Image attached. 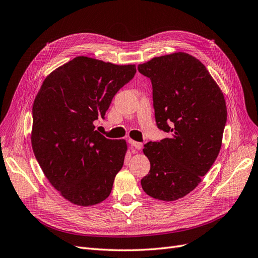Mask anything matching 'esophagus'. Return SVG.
<instances>
[{"label": "esophagus", "instance_id": "1", "mask_svg": "<svg viewBox=\"0 0 258 258\" xmlns=\"http://www.w3.org/2000/svg\"><path fill=\"white\" fill-rule=\"evenodd\" d=\"M128 142H130V145L133 148H135L136 150H141L142 149V144H141V142H137V141H134V140H132V139H130Z\"/></svg>", "mask_w": 258, "mask_h": 258}]
</instances>
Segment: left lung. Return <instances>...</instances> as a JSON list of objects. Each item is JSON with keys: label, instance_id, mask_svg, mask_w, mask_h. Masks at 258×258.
<instances>
[{"label": "left lung", "instance_id": "left-lung-1", "mask_svg": "<svg viewBox=\"0 0 258 258\" xmlns=\"http://www.w3.org/2000/svg\"><path fill=\"white\" fill-rule=\"evenodd\" d=\"M138 71L151 80L157 127L171 135L145 145L151 168L141 186L152 198L174 201L192 191L215 163L225 100L206 67L187 53L154 57Z\"/></svg>", "mask_w": 258, "mask_h": 258}]
</instances>
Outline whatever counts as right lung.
I'll use <instances>...</instances> for the list:
<instances>
[{
    "label": "right lung",
    "instance_id": "right-lung-1",
    "mask_svg": "<svg viewBox=\"0 0 258 258\" xmlns=\"http://www.w3.org/2000/svg\"><path fill=\"white\" fill-rule=\"evenodd\" d=\"M136 73L118 66L75 57L43 81L33 105L32 147L44 175L73 204L101 203L121 170L126 142L94 131L112 98Z\"/></svg>",
    "mask_w": 258,
    "mask_h": 258
}]
</instances>
